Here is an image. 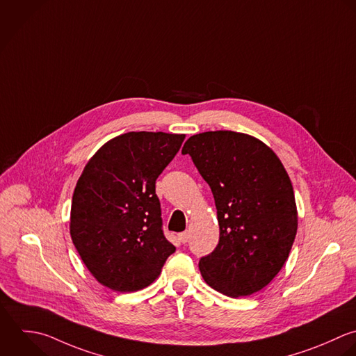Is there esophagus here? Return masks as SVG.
Instances as JSON below:
<instances>
[{"instance_id": "34e87169", "label": "esophagus", "mask_w": 356, "mask_h": 356, "mask_svg": "<svg viewBox=\"0 0 356 356\" xmlns=\"http://www.w3.org/2000/svg\"><path fill=\"white\" fill-rule=\"evenodd\" d=\"M188 238H190V236H188L187 232H183V233L179 234V240H180V243H183V244H186V243L188 241Z\"/></svg>"}]
</instances>
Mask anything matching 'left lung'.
<instances>
[{"mask_svg":"<svg viewBox=\"0 0 356 356\" xmlns=\"http://www.w3.org/2000/svg\"><path fill=\"white\" fill-rule=\"evenodd\" d=\"M181 154L191 156L218 209L219 243L198 264L204 280L232 298L262 290L287 261L298 226L283 163L258 138L229 130L191 136Z\"/></svg>","mask_w":356,"mask_h":356,"instance_id":"1","label":"left lung"}]
</instances>
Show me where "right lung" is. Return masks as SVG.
<instances>
[{"label":"right lung","instance_id":"obj_1","mask_svg":"<svg viewBox=\"0 0 356 356\" xmlns=\"http://www.w3.org/2000/svg\"><path fill=\"white\" fill-rule=\"evenodd\" d=\"M184 137L130 131L108 141L86 165L73 193L70 236L102 286L141 290L176 251L163 234L155 181Z\"/></svg>","mask_w":356,"mask_h":356}]
</instances>
